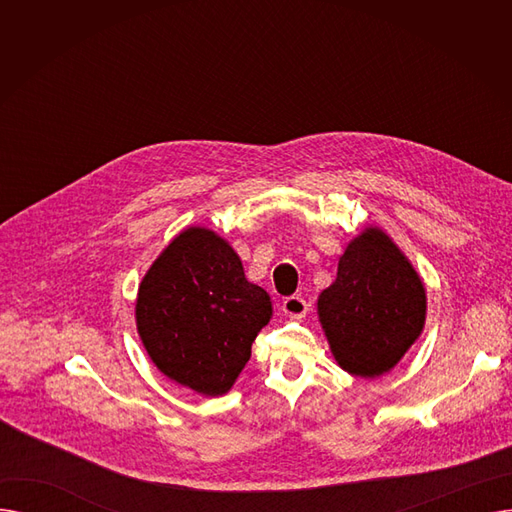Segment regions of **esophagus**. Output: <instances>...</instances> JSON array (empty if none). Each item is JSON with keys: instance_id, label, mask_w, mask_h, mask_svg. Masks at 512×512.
Returning <instances> with one entry per match:
<instances>
[{"instance_id": "1", "label": "esophagus", "mask_w": 512, "mask_h": 512, "mask_svg": "<svg viewBox=\"0 0 512 512\" xmlns=\"http://www.w3.org/2000/svg\"><path fill=\"white\" fill-rule=\"evenodd\" d=\"M282 311H284V315H288V317L301 319V317L307 313V303H305L303 297H288V299H284V303H282Z\"/></svg>"}]
</instances>
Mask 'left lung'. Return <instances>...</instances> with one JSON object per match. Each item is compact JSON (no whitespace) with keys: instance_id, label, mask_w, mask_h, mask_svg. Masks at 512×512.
<instances>
[{"instance_id":"8db88e82","label":"left lung","mask_w":512,"mask_h":512,"mask_svg":"<svg viewBox=\"0 0 512 512\" xmlns=\"http://www.w3.org/2000/svg\"><path fill=\"white\" fill-rule=\"evenodd\" d=\"M317 315L336 363L359 378H380L421 336L427 294L396 242L369 226L348 242Z\"/></svg>"}]
</instances>
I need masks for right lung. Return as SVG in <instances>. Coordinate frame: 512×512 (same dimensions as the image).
Returning a JSON list of instances; mask_svg holds the SVG:
<instances>
[{
    "label": "right lung",
    "mask_w": 512,
    "mask_h": 512,
    "mask_svg": "<svg viewBox=\"0 0 512 512\" xmlns=\"http://www.w3.org/2000/svg\"><path fill=\"white\" fill-rule=\"evenodd\" d=\"M134 317L149 359L166 378L203 396H222L270 324L272 299L245 278L226 238L191 226L151 263Z\"/></svg>",
    "instance_id": "1"
}]
</instances>
